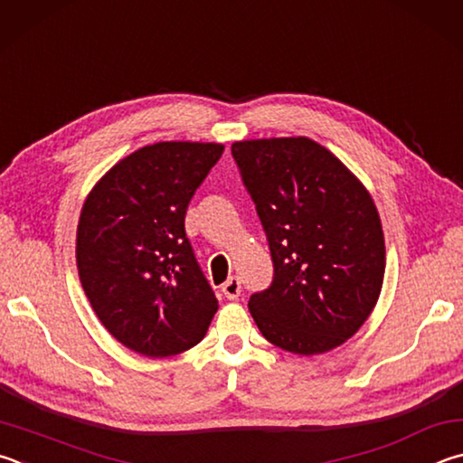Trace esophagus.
Listing matches in <instances>:
<instances>
[{
  "label": "esophagus",
  "instance_id": "esophagus-1",
  "mask_svg": "<svg viewBox=\"0 0 463 463\" xmlns=\"http://www.w3.org/2000/svg\"><path fill=\"white\" fill-rule=\"evenodd\" d=\"M222 293L227 297V298H238L240 293H241V282L238 277H230L227 279L223 285H222Z\"/></svg>",
  "mask_w": 463,
  "mask_h": 463
}]
</instances>
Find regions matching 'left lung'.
<instances>
[{"label":"left lung","instance_id":"8db88e82","mask_svg":"<svg viewBox=\"0 0 463 463\" xmlns=\"http://www.w3.org/2000/svg\"><path fill=\"white\" fill-rule=\"evenodd\" d=\"M256 203L274 264L272 285L250 297L270 344L298 355L347 342L376 307L384 280V233L355 175L309 137L232 144Z\"/></svg>","mask_w":463,"mask_h":463}]
</instances>
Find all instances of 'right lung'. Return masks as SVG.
<instances>
[{
    "label": "right lung",
    "mask_w": 463,
    "mask_h": 463,
    "mask_svg": "<svg viewBox=\"0 0 463 463\" xmlns=\"http://www.w3.org/2000/svg\"><path fill=\"white\" fill-rule=\"evenodd\" d=\"M223 144L158 142L111 166L87 194L77 269L103 327L148 358L191 350L217 311L184 233L194 191Z\"/></svg>",
    "instance_id": "1"
}]
</instances>
